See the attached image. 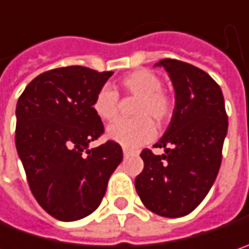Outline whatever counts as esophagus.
<instances>
[{"label":"esophagus","mask_w":249,"mask_h":249,"mask_svg":"<svg viewBox=\"0 0 249 249\" xmlns=\"http://www.w3.org/2000/svg\"><path fill=\"white\" fill-rule=\"evenodd\" d=\"M123 152H124V157H126V155H129V154H131V151H129L128 148H124V149H123Z\"/></svg>","instance_id":"obj_1"}]
</instances>
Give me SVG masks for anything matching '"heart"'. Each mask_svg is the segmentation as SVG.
<instances>
[{
	"label": "heart",
	"mask_w": 249,
	"mask_h": 249,
	"mask_svg": "<svg viewBox=\"0 0 249 249\" xmlns=\"http://www.w3.org/2000/svg\"><path fill=\"white\" fill-rule=\"evenodd\" d=\"M161 78L148 70L132 71L120 81V88L125 94L140 98L135 108L137 120H118L107 128L108 140L125 148H138L154 140L158 124H164L172 114V100L161 89ZM92 109L102 121H112L118 115V94L108 87L100 89L92 101Z\"/></svg>",
	"instance_id": "b5f03b06"
}]
</instances>
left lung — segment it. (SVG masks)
Wrapping results in <instances>:
<instances>
[{"mask_svg":"<svg viewBox=\"0 0 249 249\" xmlns=\"http://www.w3.org/2000/svg\"><path fill=\"white\" fill-rule=\"evenodd\" d=\"M175 89V108L162 138L142 149L144 170L135 190L149 211L167 218L192 213L218 175L228 117L219 85L205 71L178 59H161Z\"/></svg>","mask_w":249,"mask_h":249,"instance_id":"8db88e82","label":"left lung"}]
</instances>
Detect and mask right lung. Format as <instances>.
<instances>
[{
    "mask_svg": "<svg viewBox=\"0 0 249 249\" xmlns=\"http://www.w3.org/2000/svg\"><path fill=\"white\" fill-rule=\"evenodd\" d=\"M114 72L62 67L34 78L17 102L15 145L38 204L59 221H77L101 204L123 161L120 144L89 142L104 132L92 109Z\"/></svg>",
    "mask_w": 249,
    "mask_h": 249,
    "instance_id": "add662e5",
    "label": "right lung"
}]
</instances>
